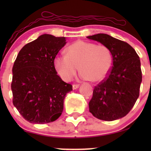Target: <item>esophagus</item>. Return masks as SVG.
I'll return each mask as SVG.
<instances>
[{
	"instance_id": "1",
	"label": "esophagus",
	"mask_w": 151,
	"mask_h": 151,
	"mask_svg": "<svg viewBox=\"0 0 151 151\" xmlns=\"http://www.w3.org/2000/svg\"><path fill=\"white\" fill-rule=\"evenodd\" d=\"M79 87V85L78 84H73V89L75 90L76 88H78Z\"/></svg>"
}]
</instances>
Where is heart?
I'll return each mask as SVG.
<instances>
[{
	"instance_id": "heart-1",
	"label": "heart",
	"mask_w": 151,
	"mask_h": 151,
	"mask_svg": "<svg viewBox=\"0 0 151 151\" xmlns=\"http://www.w3.org/2000/svg\"><path fill=\"white\" fill-rule=\"evenodd\" d=\"M66 55L57 56L54 67L60 78L69 82L76 75L78 67L82 80L98 82L104 79L112 67V55L108 49L95 43L77 40L65 50Z\"/></svg>"
}]
</instances>
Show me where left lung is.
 <instances>
[{"label":"left lung","instance_id":"8db88e82","mask_svg":"<svg viewBox=\"0 0 151 151\" xmlns=\"http://www.w3.org/2000/svg\"><path fill=\"white\" fill-rule=\"evenodd\" d=\"M106 47L113 58V66L107 77L95 86L88 103L94 117L113 121L127 115L139 95L142 80L139 58L133 47L108 34L87 36Z\"/></svg>","mask_w":151,"mask_h":151}]
</instances>
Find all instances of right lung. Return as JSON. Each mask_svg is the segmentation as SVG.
I'll return each mask as SVG.
<instances>
[{"label": "right lung", "mask_w": 151, "mask_h": 151, "mask_svg": "<svg viewBox=\"0 0 151 151\" xmlns=\"http://www.w3.org/2000/svg\"><path fill=\"white\" fill-rule=\"evenodd\" d=\"M66 43L65 37L43 34L18 53L12 68L13 104L29 122H51L63 113L66 95L73 89L57 75L54 60Z\"/></svg>", "instance_id": "obj_1"}]
</instances>
